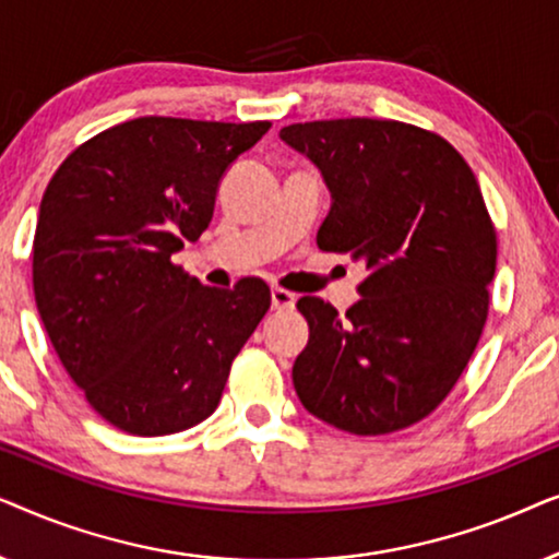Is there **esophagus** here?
Instances as JSON below:
<instances>
[{
  "label": "esophagus",
  "instance_id": "obj_1",
  "mask_svg": "<svg viewBox=\"0 0 559 559\" xmlns=\"http://www.w3.org/2000/svg\"><path fill=\"white\" fill-rule=\"evenodd\" d=\"M297 297L282 287H272V308L274 310H293Z\"/></svg>",
  "mask_w": 559,
  "mask_h": 559
}]
</instances>
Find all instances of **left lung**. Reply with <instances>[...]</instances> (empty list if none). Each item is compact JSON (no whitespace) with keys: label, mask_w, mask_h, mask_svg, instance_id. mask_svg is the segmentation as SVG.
<instances>
[{"label":"left lung","mask_w":559,"mask_h":559,"mask_svg":"<svg viewBox=\"0 0 559 559\" xmlns=\"http://www.w3.org/2000/svg\"><path fill=\"white\" fill-rule=\"evenodd\" d=\"M280 140L331 190L318 247L369 272L346 318L297 300L310 338L295 392L338 430H404L450 394L486 325L496 231L476 175L442 136L392 119L305 121Z\"/></svg>","instance_id":"1"}]
</instances>
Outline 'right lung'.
I'll use <instances>...</instances> for the list:
<instances>
[{
  "instance_id": "right-lung-1",
  "label": "right lung",
  "mask_w": 559,
  "mask_h": 559,
  "mask_svg": "<svg viewBox=\"0 0 559 559\" xmlns=\"http://www.w3.org/2000/svg\"><path fill=\"white\" fill-rule=\"evenodd\" d=\"M270 121L140 117L66 157L33 241L35 302L91 407L142 438L182 432L218 407L270 287L201 285L170 262L198 241L234 159Z\"/></svg>"
}]
</instances>
